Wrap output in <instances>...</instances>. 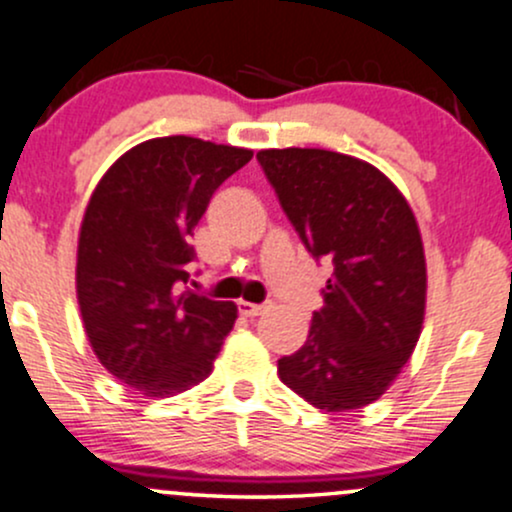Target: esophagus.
Listing matches in <instances>:
<instances>
[{
	"label": "esophagus",
	"mask_w": 512,
	"mask_h": 512,
	"mask_svg": "<svg viewBox=\"0 0 512 512\" xmlns=\"http://www.w3.org/2000/svg\"><path fill=\"white\" fill-rule=\"evenodd\" d=\"M240 313L245 317H257V315H264L269 308H272V303H248V301H240L238 303Z\"/></svg>",
	"instance_id": "1"
}]
</instances>
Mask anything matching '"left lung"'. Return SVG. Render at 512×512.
<instances>
[{
    "instance_id": "8db88e82",
    "label": "left lung",
    "mask_w": 512,
    "mask_h": 512,
    "mask_svg": "<svg viewBox=\"0 0 512 512\" xmlns=\"http://www.w3.org/2000/svg\"><path fill=\"white\" fill-rule=\"evenodd\" d=\"M257 161L315 260L332 264L308 339L279 358V378L322 411L375 402L419 342L426 257L395 182L327 149H264Z\"/></svg>"
}]
</instances>
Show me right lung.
I'll list each match as a JSON object with an SVG mask.
<instances>
[{"instance_id": "1", "label": "right lung", "mask_w": 512, "mask_h": 512, "mask_svg": "<svg viewBox=\"0 0 512 512\" xmlns=\"http://www.w3.org/2000/svg\"><path fill=\"white\" fill-rule=\"evenodd\" d=\"M250 149L158 137L122 154L93 190L76 250V298L93 354L144 397L209 378L238 308L185 289L190 238Z\"/></svg>"}]
</instances>
